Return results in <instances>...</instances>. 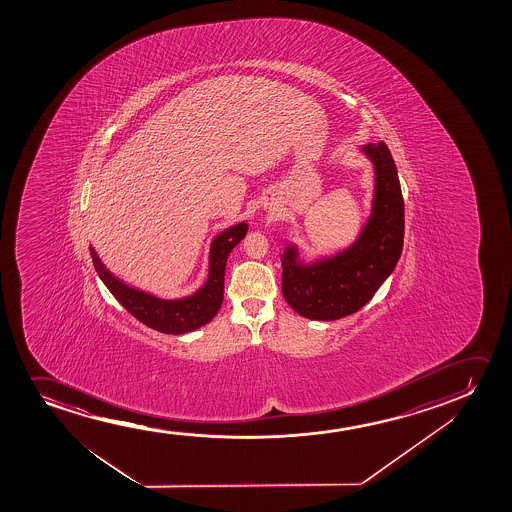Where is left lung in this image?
I'll return each mask as SVG.
<instances>
[{"mask_svg":"<svg viewBox=\"0 0 512 512\" xmlns=\"http://www.w3.org/2000/svg\"><path fill=\"white\" fill-rule=\"evenodd\" d=\"M374 168L371 213L343 250L306 260L295 243L280 253L283 297L309 320L332 322L371 301L397 266L404 245V199L397 166L383 141L358 148Z\"/></svg>","mask_w":512,"mask_h":512,"instance_id":"obj_1","label":"left lung"}]
</instances>
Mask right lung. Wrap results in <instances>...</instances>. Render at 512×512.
<instances>
[{"mask_svg": "<svg viewBox=\"0 0 512 512\" xmlns=\"http://www.w3.org/2000/svg\"><path fill=\"white\" fill-rule=\"evenodd\" d=\"M246 231H248V224L239 222L218 232L217 236L211 239L208 278L194 294L182 299H161L140 288L129 287L127 283L108 271V267L99 259L94 246L89 248H91L92 262L99 278L112 292L113 297L136 320L145 323L150 329L159 330L162 334L178 336V334H187L203 327L217 315L224 301L225 264L232 248L245 238Z\"/></svg>", "mask_w": 512, "mask_h": 512, "instance_id": "obj_1", "label": "right lung"}]
</instances>
